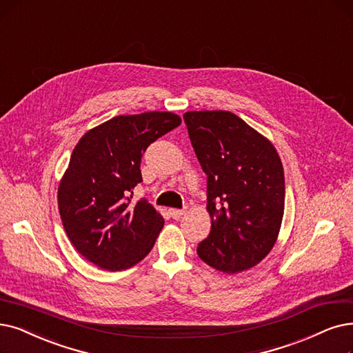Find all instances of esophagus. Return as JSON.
Listing matches in <instances>:
<instances>
[{
  "label": "esophagus",
  "instance_id": "esophagus-1",
  "mask_svg": "<svg viewBox=\"0 0 353 353\" xmlns=\"http://www.w3.org/2000/svg\"><path fill=\"white\" fill-rule=\"evenodd\" d=\"M185 211L184 210H178V208H169V216H171L172 219H181V216L184 214Z\"/></svg>",
  "mask_w": 353,
  "mask_h": 353
}]
</instances>
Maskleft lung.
Segmentation results:
<instances>
[{"label": "left lung", "instance_id": "obj_1", "mask_svg": "<svg viewBox=\"0 0 353 353\" xmlns=\"http://www.w3.org/2000/svg\"><path fill=\"white\" fill-rule=\"evenodd\" d=\"M190 140L207 175L211 230L199 256L225 274L258 265L274 248L285 204L274 145L230 111H188Z\"/></svg>", "mask_w": 353, "mask_h": 353}]
</instances>
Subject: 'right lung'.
I'll return each mask as SVG.
<instances>
[{
  "instance_id": "1",
  "label": "right lung",
  "mask_w": 353,
  "mask_h": 353,
  "mask_svg": "<svg viewBox=\"0 0 353 353\" xmlns=\"http://www.w3.org/2000/svg\"><path fill=\"white\" fill-rule=\"evenodd\" d=\"M181 124L169 111L117 116L77 143L58 188L63 229L81 255L105 271L142 261L163 228L145 199L132 203L142 182L140 162L154 140Z\"/></svg>"
}]
</instances>
